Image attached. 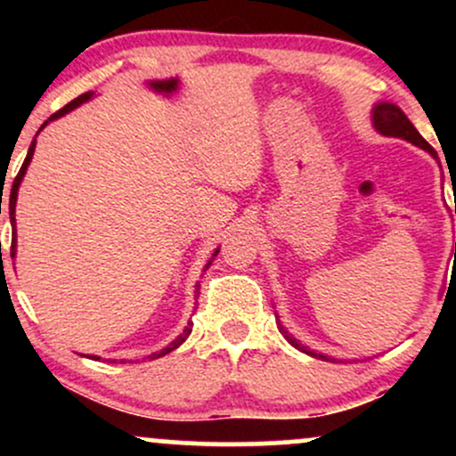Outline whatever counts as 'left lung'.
Listing matches in <instances>:
<instances>
[{"mask_svg":"<svg viewBox=\"0 0 456 456\" xmlns=\"http://www.w3.org/2000/svg\"><path fill=\"white\" fill-rule=\"evenodd\" d=\"M373 126H375V130H378V133L386 134V137H399V139L410 141V143L418 145V148L427 150L428 154L433 156V159H437V151L433 150L431 145H428L425 139H422V134L418 133L416 126H413L410 119H407V115L403 113L401 109L396 107V104H392V102H379V104H375V107H373ZM454 255H456V242H454ZM281 332H282V337L287 338V341L294 345V347L305 349L306 354L317 355V358H322V360H328V355L315 354V352H311V349L302 347V345L297 343L296 338L291 337V334L287 332V330L282 328V326H281Z\"/></svg>","mask_w":456,"mask_h":456,"instance_id":"left-lung-1","label":"left lung"}]
</instances>
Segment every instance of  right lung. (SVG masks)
Instances as JSON below:
<instances>
[{
  "instance_id": "obj_1",
  "label": "right lung",
  "mask_w": 456,
  "mask_h": 456,
  "mask_svg": "<svg viewBox=\"0 0 456 456\" xmlns=\"http://www.w3.org/2000/svg\"><path fill=\"white\" fill-rule=\"evenodd\" d=\"M94 96V92H87V94H81V96L78 98H75V101L72 102H68L64 109H60V111L57 113H53L51 115L49 119H46V122L43 124V126H40V130H43L46 124L49 122H53V119H57V118H61V115H66L68 111H72V109H77L78 104H83V102H87L90 101V98ZM34 150H36V139L31 141V145H29V150H28V156H25V160H23V167H20L19 169V174H17V177H14V182H12V188H10V203H8V212H10V223H12V227H14V208H17V195H19V186H20V180H23V175H25V171H28V167H29V162H31V156H34ZM0 208H2V201H0ZM0 214H2V210H0ZM10 253H12V257H14V253H17V229H14V238H12V246H10ZM218 255V250L216 253L212 255V259L216 257ZM212 261H208V265H210ZM206 265V268H208ZM197 291H199V285H197ZM197 291H195V296H197ZM188 334H191V323H188V326L184 328V332L180 334V337L175 338V341H171L169 345H167L165 349H160V352H156V354H151V355H148L150 360H154V358H160V355H165V354H169V352H174V349H177L180 347L182 343L186 341L188 338ZM94 358H96V355H94ZM98 360V358H96Z\"/></svg>"
}]
</instances>
